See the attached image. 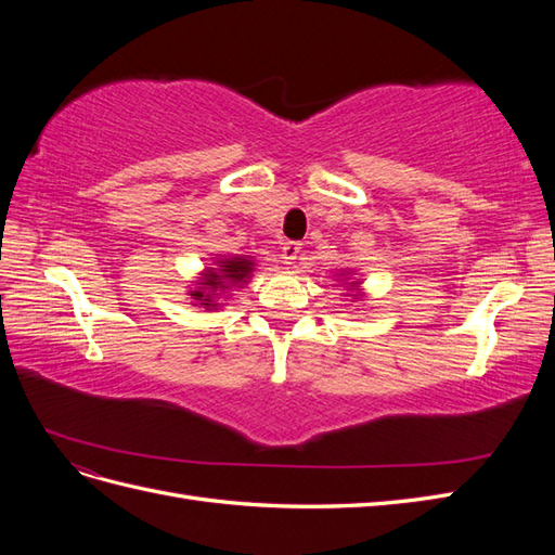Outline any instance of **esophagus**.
I'll use <instances>...</instances> for the list:
<instances>
[{
  "instance_id": "esophagus-1",
  "label": "esophagus",
  "mask_w": 555,
  "mask_h": 555,
  "mask_svg": "<svg viewBox=\"0 0 555 555\" xmlns=\"http://www.w3.org/2000/svg\"><path fill=\"white\" fill-rule=\"evenodd\" d=\"M298 255H300V243L289 241V243L282 245V259H284V263H296Z\"/></svg>"
}]
</instances>
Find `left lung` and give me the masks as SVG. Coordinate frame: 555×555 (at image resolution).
Here are the masks:
<instances>
[{
    "mask_svg": "<svg viewBox=\"0 0 555 555\" xmlns=\"http://www.w3.org/2000/svg\"><path fill=\"white\" fill-rule=\"evenodd\" d=\"M343 284H345V292L347 296H351V300H363V289H361V280L354 278V271L351 268H343V271L335 275Z\"/></svg>",
    "mask_w": 555,
    "mask_h": 555,
    "instance_id": "8db88e82",
    "label": "left lung"
}]
</instances>
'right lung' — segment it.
<instances>
[{
  "instance_id": "add662e5",
  "label": "right lung",
  "mask_w": 555,
  "mask_h": 555,
  "mask_svg": "<svg viewBox=\"0 0 555 555\" xmlns=\"http://www.w3.org/2000/svg\"><path fill=\"white\" fill-rule=\"evenodd\" d=\"M255 271L257 261L251 257H212V263L196 273V280L190 284V306L204 308L206 312H217L227 306L224 300L231 296V292L245 287Z\"/></svg>"
}]
</instances>
